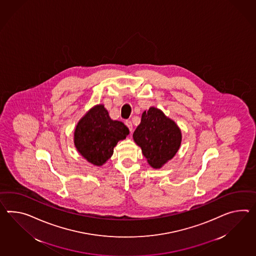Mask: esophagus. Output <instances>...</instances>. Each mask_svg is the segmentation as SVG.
<instances>
[{
    "mask_svg": "<svg viewBox=\"0 0 256 256\" xmlns=\"http://www.w3.org/2000/svg\"><path fill=\"white\" fill-rule=\"evenodd\" d=\"M126 126L128 128V130H130L132 131V130H133V126H132V123H131V121H130V120H126L125 122Z\"/></svg>",
    "mask_w": 256,
    "mask_h": 256,
    "instance_id": "1",
    "label": "esophagus"
}]
</instances>
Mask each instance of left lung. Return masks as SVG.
<instances>
[{
  "mask_svg": "<svg viewBox=\"0 0 256 256\" xmlns=\"http://www.w3.org/2000/svg\"><path fill=\"white\" fill-rule=\"evenodd\" d=\"M134 142L138 145L152 168H161L171 160L181 144L180 128L172 119L156 107L144 111L140 124L133 133Z\"/></svg>",
  "mask_w": 256,
  "mask_h": 256,
  "instance_id": "8db88e82",
  "label": "left lung"
}]
</instances>
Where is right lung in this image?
<instances>
[{
	"label": "right lung",
	"mask_w": 256,
	"mask_h": 256,
	"mask_svg": "<svg viewBox=\"0 0 256 256\" xmlns=\"http://www.w3.org/2000/svg\"><path fill=\"white\" fill-rule=\"evenodd\" d=\"M128 134L124 123L111 119L104 106L97 104L78 121L74 144L88 162L100 166L112 156L119 140H125Z\"/></svg>",
	"instance_id": "obj_1"
}]
</instances>
